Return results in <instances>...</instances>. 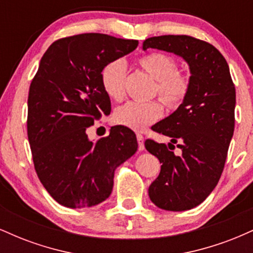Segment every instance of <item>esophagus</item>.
Segmentation results:
<instances>
[{
    "label": "esophagus",
    "mask_w": 253,
    "mask_h": 253,
    "mask_svg": "<svg viewBox=\"0 0 253 253\" xmlns=\"http://www.w3.org/2000/svg\"><path fill=\"white\" fill-rule=\"evenodd\" d=\"M136 140H138V149L139 151H144L145 150V145H144V136L141 134H136Z\"/></svg>",
    "instance_id": "1"
}]
</instances>
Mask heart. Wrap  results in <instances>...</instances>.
Instances as JSON below:
<instances>
[{"label":"heart","mask_w":253,"mask_h":253,"mask_svg":"<svg viewBox=\"0 0 253 253\" xmlns=\"http://www.w3.org/2000/svg\"><path fill=\"white\" fill-rule=\"evenodd\" d=\"M138 64L157 81L156 92L169 108H177L187 97L190 80L187 74L177 70L175 58L162 52H152L140 57ZM126 64L123 59L107 63L101 71V85L112 100H121L125 92ZM163 114V106L158 101H130L115 109L113 119L119 125L134 130H144Z\"/></svg>","instance_id":"obj_1"}]
</instances>
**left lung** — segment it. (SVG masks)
<instances>
[{
  "label": "left lung",
  "mask_w": 253,
  "mask_h": 253,
  "mask_svg": "<svg viewBox=\"0 0 253 253\" xmlns=\"http://www.w3.org/2000/svg\"><path fill=\"white\" fill-rule=\"evenodd\" d=\"M157 48L183 58L189 65L190 88L172 114L153 126L177 143L181 155L165 144L145 141V147L162 163L149 188L158 208L182 211L196 207L214 190L221 176L234 132L236 88L228 64L211 43L188 36L152 37L143 50Z\"/></svg>",
  "instance_id": "obj_1"
}]
</instances>
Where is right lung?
<instances>
[{"label":"right lung","mask_w":253,"mask_h":253,"mask_svg":"<svg viewBox=\"0 0 253 253\" xmlns=\"http://www.w3.org/2000/svg\"><path fill=\"white\" fill-rule=\"evenodd\" d=\"M138 43L78 34L54 42L40 60L28 94L27 135L37 175L59 205L86 208L103 202L117 168L138 150L134 133L120 126L96 143L86 134L96 119L110 113L101 85L103 66Z\"/></svg>","instance_id":"1"}]
</instances>
